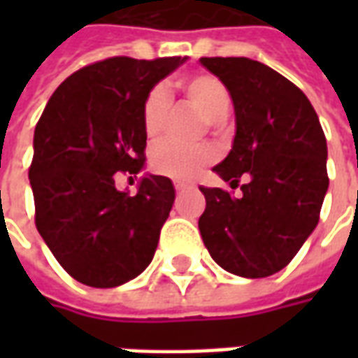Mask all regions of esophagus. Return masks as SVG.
<instances>
[{"label": "esophagus", "mask_w": 358, "mask_h": 358, "mask_svg": "<svg viewBox=\"0 0 358 358\" xmlns=\"http://www.w3.org/2000/svg\"><path fill=\"white\" fill-rule=\"evenodd\" d=\"M174 187H176V192H184V189L194 187V184H187V182H174Z\"/></svg>", "instance_id": "obj_1"}]
</instances>
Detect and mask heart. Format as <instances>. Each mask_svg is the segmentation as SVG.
<instances>
[{"mask_svg": "<svg viewBox=\"0 0 358 358\" xmlns=\"http://www.w3.org/2000/svg\"><path fill=\"white\" fill-rule=\"evenodd\" d=\"M187 103L207 122H222L232 109L230 92L217 76L207 73L192 74L182 82ZM171 115V99L163 86L151 90L141 107V124L148 138L161 136ZM213 153L207 148H180L176 143H159L151 153V169L174 180H192L210 163Z\"/></svg>", "mask_w": 358, "mask_h": 358, "instance_id": "heart-1", "label": "heart"}]
</instances>
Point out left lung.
I'll return each instance as SVG.
<instances>
[{
    "instance_id": "1",
    "label": "left lung",
    "mask_w": 358,
    "mask_h": 358,
    "mask_svg": "<svg viewBox=\"0 0 358 358\" xmlns=\"http://www.w3.org/2000/svg\"><path fill=\"white\" fill-rule=\"evenodd\" d=\"M234 101L236 136L213 171L240 197L199 187L203 243L218 266L266 278L289 264L318 224L328 192V148L316 110L295 84L248 57H201Z\"/></svg>"
}]
</instances>
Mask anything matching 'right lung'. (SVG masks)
Instances as JSON below:
<instances>
[{
	"label": "right lung",
	"mask_w": 358,
	"mask_h": 358,
	"mask_svg": "<svg viewBox=\"0 0 358 358\" xmlns=\"http://www.w3.org/2000/svg\"><path fill=\"white\" fill-rule=\"evenodd\" d=\"M186 61L110 57L84 66L53 92L36 124L28 171L36 228L80 284L117 287L153 261L174 186L145 174L130 195L118 192L115 174L143 169V99Z\"/></svg>",
	"instance_id": "add662e5"
}]
</instances>
